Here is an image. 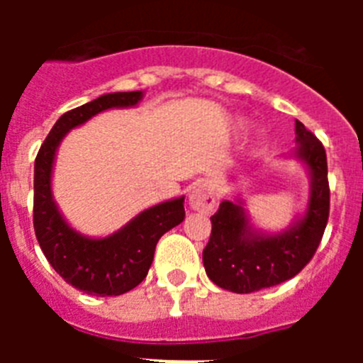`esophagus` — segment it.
Returning a JSON list of instances; mask_svg holds the SVG:
<instances>
[{"label": "esophagus", "mask_w": 363, "mask_h": 363, "mask_svg": "<svg viewBox=\"0 0 363 363\" xmlns=\"http://www.w3.org/2000/svg\"><path fill=\"white\" fill-rule=\"evenodd\" d=\"M189 205L192 211H200V213H211L216 205V196L214 191L207 184H198L192 187L189 194Z\"/></svg>", "instance_id": "obj_1"}]
</instances>
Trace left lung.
<instances>
[{
  "label": "left lung",
  "mask_w": 363,
  "mask_h": 363,
  "mask_svg": "<svg viewBox=\"0 0 363 363\" xmlns=\"http://www.w3.org/2000/svg\"><path fill=\"white\" fill-rule=\"evenodd\" d=\"M294 130V156L306 163L311 176L306 214L289 229L267 234L251 225L242 200L221 201L211 216L213 230L203 249L205 272L221 289L247 294L291 280L309 264L322 242L329 220L325 149L301 121Z\"/></svg>",
  "instance_id": "left-lung-1"
}]
</instances>
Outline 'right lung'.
<instances>
[{
  "mask_svg": "<svg viewBox=\"0 0 363 363\" xmlns=\"http://www.w3.org/2000/svg\"><path fill=\"white\" fill-rule=\"evenodd\" d=\"M142 91L112 92L65 112L54 123L34 163V230L45 258L76 289L96 296H120L145 280L156 243L185 218L184 196L145 209L105 238H89L65 221L52 198L56 150L69 130L108 108L134 107Z\"/></svg>",
  "mask_w": 363,
  "mask_h": 363,
  "instance_id": "right-lung-1",
  "label": "right lung"
}]
</instances>
